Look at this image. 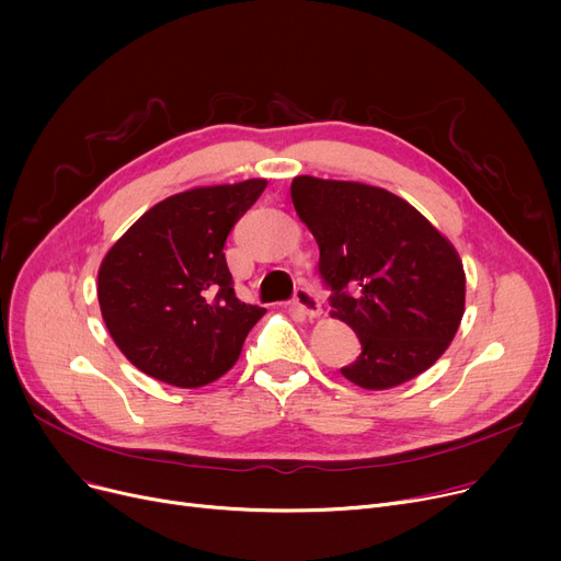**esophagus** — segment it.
<instances>
[{
    "instance_id": "esophagus-1",
    "label": "esophagus",
    "mask_w": 561,
    "mask_h": 561,
    "mask_svg": "<svg viewBox=\"0 0 561 561\" xmlns=\"http://www.w3.org/2000/svg\"><path fill=\"white\" fill-rule=\"evenodd\" d=\"M293 305H296L307 318H316L322 313V302L311 286H300L296 290V298H293Z\"/></svg>"
}]
</instances>
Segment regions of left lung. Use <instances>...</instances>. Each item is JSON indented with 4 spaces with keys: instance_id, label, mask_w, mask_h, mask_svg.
Segmentation results:
<instances>
[{
    "instance_id": "1",
    "label": "left lung",
    "mask_w": 561,
    "mask_h": 561,
    "mask_svg": "<svg viewBox=\"0 0 561 561\" xmlns=\"http://www.w3.org/2000/svg\"><path fill=\"white\" fill-rule=\"evenodd\" d=\"M290 197L320 248L332 316L362 343L343 377L381 391L427 370L463 316L466 277L455 248L385 188L305 174L293 180Z\"/></svg>"
}]
</instances>
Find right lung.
<instances>
[{"label":"right lung","mask_w":561,"mask_h":561,"mask_svg":"<svg viewBox=\"0 0 561 561\" xmlns=\"http://www.w3.org/2000/svg\"><path fill=\"white\" fill-rule=\"evenodd\" d=\"M265 180L172 195L104 256L98 298L106 330L142 373L195 389L225 375L265 313L233 293L225 241Z\"/></svg>","instance_id":"1"}]
</instances>
